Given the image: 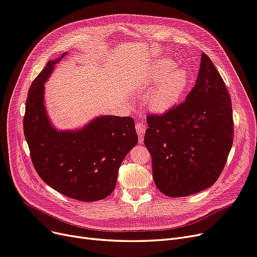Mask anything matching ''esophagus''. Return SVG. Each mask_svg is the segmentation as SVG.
Returning <instances> with one entry per match:
<instances>
[{
	"label": "esophagus",
	"mask_w": 257,
	"mask_h": 257,
	"mask_svg": "<svg viewBox=\"0 0 257 257\" xmlns=\"http://www.w3.org/2000/svg\"><path fill=\"white\" fill-rule=\"evenodd\" d=\"M135 127H136V132H137V135L139 138V143H143L145 133H146V125L142 122H137Z\"/></svg>",
	"instance_id": "esophagus-1"
}]
</instances>
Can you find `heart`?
<instances>
[{
	"mask_svg": "<svg viewBox=\"0 0 257 257\" xmlns=\"http://www.w3.org/2000/svg\"><path fill=\"white\" fill-rule=\"evenodd\" d=\"M175 66L169 59H160L139 80V89L149 92L147 104L154 112L165 113L173 109L189 87L188 72L181 68L174 70Z\"/></svg>",
	"mask_w": 257,
	"mask_h": 257,
	"instance_id": "b5f03b06",
	"label": "heart"
}]
</instances>
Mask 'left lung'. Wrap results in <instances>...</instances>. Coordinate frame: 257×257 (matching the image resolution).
Listing matches in <instances>:
<instances>
[{
	"label": "left lung",
	"instance_id": "1",
	"mask_svg": "<svg viewBox=\"0 0 257 257\" xmlns=\"http://www.w3.org/2000/svg\"><path fill=\"white\" fill-rule=\"evenodd\" d=\"M147 122L145 145L163 194L184 197L217 180L232 146L234 122L226 85L204 52L184 102L162 115L149 114Z\"/></svg>",
	"mask_w": 257,
	"mask_h": 257
}]
</instances>
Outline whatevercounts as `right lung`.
<instances>
[{
  "label": "right lung",
  "mask_w": 257,
  "mask_h": 257,
  "mask_svg": "<svg viewBox=\"0 0 257 257\" xmlns=\"http://www.w3.org/2000/svg\"><path fill=\"white\" fill-rule=\"evenodd\" d=\"M64 56L49 61L31 84L23 131L44 182L67 197L96 201L112 193L122 161L138 143L135 122L131 116L99 115L78 130L54 127L44 103V83Z\"/></svg>",
  "instance_id": "add662e5"
}]
</instances>
